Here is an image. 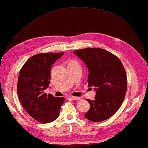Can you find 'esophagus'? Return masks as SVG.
Masks as SVG:
<instances>
[{
	"label": "esophagus",
	"instance_id": "esophagus-1",
	"mask_svg": "<svg viewBox=\"0 0 148 148\" xmlns=\"http://www.w3.org/2000/svg\"><path fill=\"white\" fill-rule=\"evenodd\" d=\"M71 99L73 100H81L80 97H74V96H72L71 97Z\"/></svg>",
	"mask_w": 148,
	"mask_h": 148
}]
</instances>
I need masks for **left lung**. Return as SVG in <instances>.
I'll return each instance as SVG.
<instances>
[{
	"mask_svg": "<svg viewBox=\"0 0 148 148\" xmlns=\"http://www.w3.org/2000/svg\"><path fill=\"white\" fill-rule=\"evenodd\" d=\"M88 69L89 86L96 90L95 100L86 99L90 108L84 116L100 122L114 115L121 106L127 89V78L120 60L105 49L88 48L73 51Z\"/></svg>",
	"mask_w": 148,
	"mask_h": 148,
	"instance_id": "1",
	"label": "left lung"
}]
</instances>
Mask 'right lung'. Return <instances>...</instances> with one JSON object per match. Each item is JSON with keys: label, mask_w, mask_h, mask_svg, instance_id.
Wrapping results in <instances>:
<instances>
[{"label": "right lung", "mask_w": 148, "mask_h": 148, "mask_svg": "<svg viewBox=\"0 0 148 148\" xmlns=\"http://www.w3.org/2000/svg\"><path fill=\"white\" fill-rule=\"evenodd\" d=\"M64 53H44L28 59L18 76L17 92L26 112L41 123H48L58 117L64 97L47 95L44 90L50 83L52 65Z\"/></svg>", "instance_id": "right-lung-1"}]
</instances>
